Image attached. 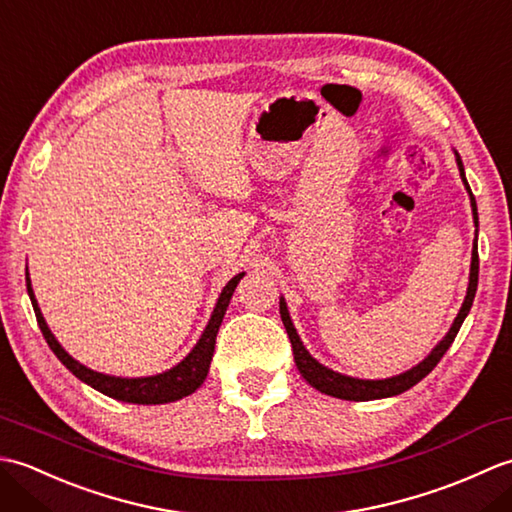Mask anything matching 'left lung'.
Listing matches in <instances>:
<instances>
[{"instance_id":"8db88e82","label":"left lung","mask_w":512,"mask_h":512,"mask_svg":"<svg viewBox=\"0 0 512 512\" xmlns=\"http://www.w3.org/2000/svg\"><path fill=\"white\" fill-rule=\"evenodd\" d=\"M455 154V162H458V171H460V178L464 182V189L469 193V200H471V211H473V224H475V239H473V255H471V273H469V288H466V297L462 308L458 312V317H455L453 325L449 328V332L442 336V341L433 347L429 352V356L420 361L418 365H413L411 369L396 376H389V378H378V380H369V378H354V376H347L341 372H334V369L325 367L323 363H319L317 358H314L308 350L306 345H303L301 336L297 334L295 323L290 319V312L286 306V299L281 297L279 299V314H281V321H284V328L288 332V339L292 343V354H295V363L297 369L301 372V376L308 380V385H312L321 394H328L334 398H341V400H354V402H363V400H378V398H391V396H398L402 391L411 389L413 385H418L420 380L427 376L433 367L440 363V358L444 356V352L449 350L451 343L455 336H458L462 323L466 319V314L471 312L473 306V299H475V290H477V273H480V257H477V204L475 198L471 193L469 182H466V173H464V165H462V158L458 151L453 149Z\"/></svg>"}]
</instances>
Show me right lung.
Here are the masks:
<instances>
[{"mask_svg":"<svg viewBox=\"0 0 512 512\" xmlns=\"http://www.w3.org/2000/svg\"><path fill=\"white\" fill-rule=\"evenodd\" d=\"M242 277H244V273L235 275L222 288L215 308L211 312V319H209V323H206V328L202 330L198 343L191 347V352L184 356L178 365H173L171 369H165V372L154 374V376H138V378H123V376H110V374L96 372V369L85 367L83 363L76 361V358H72L68 352L63 350L61 343L57 341V336L50 332L46 319H43L37 297H35V290H32V284H30L28 268H26V288H28V297L32 301V308H35L37 323L43 332V339H46L50 350L57 354L59 361L68 367L76 378L83 380L85 385H90L92 389L101 391V394L110 396L114 400L132 402V405H165V402H176L184 396L193 394V391L204 383L206 376H209V367H211L213 352H215L217 330H220L228 303H231L233 292Z\"/></svg>","mask_w":512,"mask_h":512,"instance_id":"right-lung-1","label":"right lung"}]
</instances>
